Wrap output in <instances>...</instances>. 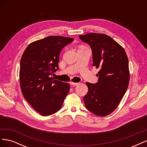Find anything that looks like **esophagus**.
Masks as SVG:
<instances>
[{
  "label": "esophagus",
  "instance_id": "34e87169",
  "mask_svg": "<svg viewBox=\"0 0 147 147\" xmlns=\"http://www.w3.org/2000/svg\"><path fill=\"white\" fill-rule=\"evenodd\" d=\"M70 84H71V85H75V86H76V85H78V84H79V83H75V82H70Z\"/></svg>",
  "mask_w": 147,
  "mask_h": 147
}]
</instances>
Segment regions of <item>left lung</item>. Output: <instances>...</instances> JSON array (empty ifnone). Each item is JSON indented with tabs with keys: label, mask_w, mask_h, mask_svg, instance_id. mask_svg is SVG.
Returning a JSON list of instances; mask_svg holds the SVG:
<instances>
[{
	"label": "left lung",
	"mask_w": 147,
	"mask_h": 147,
	"mask_svg": "<svg viewBox=\"0 0 147 147\" xmlns=\"http://www.w3.org/2000/svg\"><path fill=\"white\" fill-rule=\"evenodd\" d=\"M90 45L93 66L100 70L96 84L86 82L88 88L84 97L86 108L99 117L109 115L117 108L125 94L130 79L129 62L124 48L109 35L90 33L79 35Z\"/></svg>",
	"instance_id": "1"
}]
</instances>
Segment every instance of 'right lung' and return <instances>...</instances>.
<instances>
[{
  "instance_id": "add662e5",
  "label": "right lung",
  "mask_w": 147,
  "mask_h": 147,
  "mask_svg": "<svg viewBox=\"0 0 147 147\" xmlns=\"http://www.w3.org/2000/svg\"><path fill=\"white\" fill-rule=\"evenodd\" d=\"M73 38L51 35L30 43L20 61V81L26 100L42 116L59 110L68 94L70 84L54 80L59 69L61 51Z\"/></svg>"
}]
</instances>
